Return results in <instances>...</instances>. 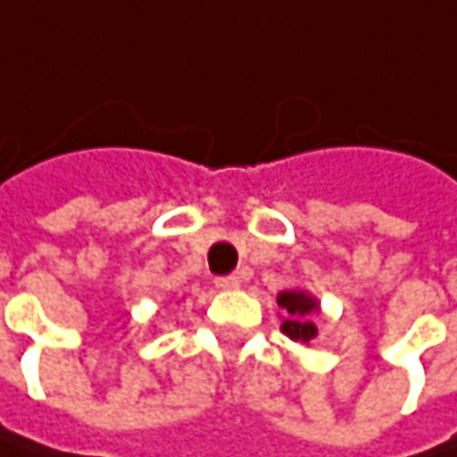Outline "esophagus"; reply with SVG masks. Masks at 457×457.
<instances>
[{
    "label": "esophagus",
    "instance_id": "obj_1",
    "mask_svg": "<svg viewBox=\"0 0 457 457\" xmlns=\"http://www.w3.org/2000/svg\"><path fill=\"white\" fill-rule=\"evenodd\" d=\"M215 286H218L220 291H234V288H239V278L237 276L215 278Z\"/></svg>",
    "mask_w": 457,
    "mask_h": 457
}]
</instances>
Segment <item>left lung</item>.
Masks as SVG:
<instances>
[{"mask_svg":"<svg viewBox=\"0 0 457 457\" xmlns=\"http://www.w3.org/2000/svg\"><path fill=\"white\" fill-rule=\"evenodd\" d=\"M278 307H280V330L294 343L310 345L317 338V322L314 314H320V302L307 288H288L278 294Z\"/></svg>","mask_w":457,"mask_h":457,"instance_id":"8db88e82","label":"left lung"}]
</instances>
